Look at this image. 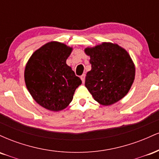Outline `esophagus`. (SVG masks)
<instances>
[{"mask_svg": "<svg viewBox=\"0 0 159 159\" xmlns=\"http://www.w3.org/2000/svg\"><path fill=\"white\" fill-rule=\"evenodd\" d=\"M81 79L83 83H84V81H85V74H83L81 76Z\"/></svg>", "mask_w": 159, "mask_h": 159, "instance_id": "esophagus-1", "label": "esophagus"}]
</instances>
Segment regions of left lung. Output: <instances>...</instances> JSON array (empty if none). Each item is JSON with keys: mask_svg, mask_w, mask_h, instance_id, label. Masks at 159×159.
<instances>
[{"mask_svg": "<svg viewBox=\"0 0 159 159\" xmlns=\"http://www.w3.org/2000/svg\"><path fill=\"white\" fill-rule=\"evenodd\" d=\"M90 56V71L87 73L85 86L96 102L110 105L128 93L135 75V67L125 49L117 44L102 43L85 48Z\"/></svg>", "mask_w": 159, "mask_h": 159, "instance_id": "left-lung-1", "label": "left lung"}]
</instances>
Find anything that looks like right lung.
<instances>
[{
    "label": "right lung",
    "mask_w": 159,
    "mask_h": 159,
    "mask_svg": "<svg viewBox=\"0 0 159 159\" xmlns=\"http://www.w3.org/2000/svg\"><path fill=\"white\" fill-rule=\"evenodd\" d=\"M72 51L63 43H48L32 54L25 66L27 90L36 102L49 111L66 108L81 84V78L66 63Z\"/></svg>",
    "instance_id": "add662e5"
}]
</instances>
